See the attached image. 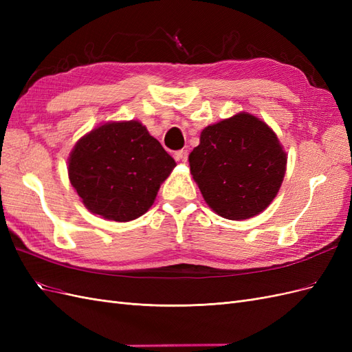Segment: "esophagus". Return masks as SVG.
<instances>
[{"instance_id": "34e87169", "label": "esophagus", "mask_w": 352, "mask_h": 352, "mask_svg": "<svg viewBox=\"0 0 352 352\" xmlns=\"http://www.w3.org/2000/svg\"><path fill=\"white\" fill-rule=\"evenodd\" d=\"M175 158L177 160V162L185 163L186 160H188V151H186V150H179V151H176V153H175Z\"/></svg>"}]
</instances>
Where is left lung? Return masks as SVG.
Here are the masks:
<instances>
[{
	"label": "left lung",
	"instance_id": "obj_1",
	"mask_svg": "<svg viewBox=\"0 0 352 352\" xmlns=\"http://www.w3.org/2000/svg\"><path fill=\"white\" fill-rule=\"evenodd\" d=\"M188 160L207 206L220 217L247 220L278 195L287 154L267 123L241 111L204 127Z\"/></svg>",
	"mask_w": 352,
	"mask_h": 352
}]
</instances>
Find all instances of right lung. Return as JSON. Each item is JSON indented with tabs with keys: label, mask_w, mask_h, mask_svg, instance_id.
Listing matches in <instances>:
<instances>
[{
	"label": "right lung",
	"mask_w": 352,
	"mask_h": 352,
	"mask_svg": "<svg viewBox=\"0 0 352 352\" xmlns=\"http://www.w3.org/2000/svg\"><path fill=\"white\" fill-rule=\"evenodd\" d=\"M67 163L69 180L83 206L113 221L145 214L176 167L140 120L94 127L73 146Z\"/></svg>",
	"instance_id": "right-lung-1"
}]
</instances>
